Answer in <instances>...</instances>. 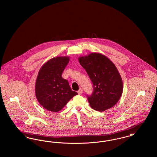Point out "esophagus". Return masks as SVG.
Here are the masks:
<instances>
[{
  "mask_svg": "<svg viewBox=\"0 0 157 157\" xmlns=\"http://www.w3.org/2000/svg\"><path fill=\"white\" fill-rule=\"evenodd\" d=\"M78 93L79 95H82V93H83V90L82 88H80L79 90L78 91Z\"/></svg>",
  "mask_w": 157,
  "mask_h": 157,
  "instance_id": "1",
  "label": "esophagus"
}]
</instances>
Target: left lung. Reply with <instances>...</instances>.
Wrapping results in <instances>:
<instances>
[{
  "label": "left lung",
  "mask_w": 157,
  "mask_h": 157,
  "mask_svg": "<svg viewBox=\"0 0 157 157\" xmlns=\"http://www.w3.org/2000/svg\"><path fill=\"white\" fill-rule=\"evenodd\" d=\"M78 60L93 83L94 92L88 96L90 106L102 112L115 105L122 95L123 83L114 63L104 55L97 52L81 56Z\"/></svg>",
  "instance_id": "8db88e82"
}]
</instances>
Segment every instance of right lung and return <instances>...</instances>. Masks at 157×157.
I'll list each match as a JSON object with an SVG mask.
<instances>
[{"label":"right lung","instance_id":"right-lung-1","mask_svg":"<svg viewBox=\"0 0 157 157\" xmlns=\"http://www.w3.org/2000/svg\"><path fill=\"white\" fill-rule=\"evenodd\" d=\"M69 61L68 56H58L48 60L40 67L35 83L36 99L45 109L60 111L78 93L73 91L62 74Z\"/></svg>","mask_w":157,"mask_h":157}]
</instances>
